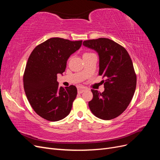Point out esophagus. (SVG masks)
<instances>
[{"label": "esophagus", "mask_w": 160, "mask_h": 160, "mask_svg": "<svg viewBox=\"0 0 160 160\" xmlns=\"http://www.w3.org/2000/svg\"><path fill=\"white\" fill-rule=\"evenodd\" d=\"M88 89L85 88V87H79L78 88V93H83L84 91H85L86 90H88Z\"/></svg>", "instance_id": "esophagus-1"}]
</instances>
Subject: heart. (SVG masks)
<instances>
[{"mask_svg":"<svg viewBox=\"0 0 160 160\" xmlns=\"http://www.w3.org/2000/svg\"><path fill=\"white\" fill-rule=\"evenodd\" d=\"M88 54H91V52H85L84 55H88Z\"/></svg>","mask_w":160,"mask_h":160,"instance_id":"b5f03b06","label":"heart"}]
</instances>
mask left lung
Segmentation results:
<instances>
[{
  "label": "left lung",
  "instance_id": "left-lung-1",
  "mask_svg": "<svg viewBox=\"0 0 160 160\" xmlns=\"http://www.w3.org/2000/svg\"><path fill=\"white\" fill-rule=\"evenodd\" d=\"M83 45L98 52L99 75L105 79L103 92L91 89L93 97L89 102L90 110L99 119H113L127 109L136 88L132 59L123 47L107 38L87 40Z\"/></svg>",
  "mask_w": 160,
  "mask_h": 160
}]
</instances>
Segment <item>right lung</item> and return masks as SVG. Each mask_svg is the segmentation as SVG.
<instances>
[{"instance_id":"right-lung-1","label":"right lung","mask_w":160,"mask_h":160,"mask_svg":"<svg viewBox=\"0 0 160 160\" xmlns=\"http://www.w3.org/2000/svg\"><path fill=\"white\" fill-rule=\"evenodd\" d=\"M81 45L82 41L51 38L37 45L28 57L24 89L32 108L42 118L57 122L69 114L77 90L74 85L59 88L57 74L65 71L67 59Z\"/></svg>"}]
</instances>
